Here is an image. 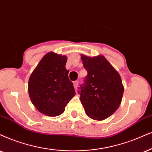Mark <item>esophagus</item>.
<instances>
[{"label": "esophagus", "mask_w": 152, "mask_h": 152, "mask_svg": "<svg viewBox=\"0 0 152 152\" xmlns=\"http://www.w3.org/2000/svg\"><path fill=\"white\" fill-rule=\"evenodd\" d=\"M78 86V80H76V81H74V87L75 88V90H76V91L77 90Z\"/></svg>", "instance_id": "esophagus-1"}]
</instances>
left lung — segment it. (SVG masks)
I'll return each mask as SVG.
<instances>
[{"label": "left lung", "mask_w": 152, "mask_h": 152, "mask_svg": "<svg viewBox=\"0 0 152 152\" xmlns=\"http://www.w3.org/2000/svg\"><path fill=\"white\" fill-rule=\"evenodd\" d=\"M81 59L88 74L78 88L80 102L90 118L104 120L121 102L124 91L121 78L104 56L82 55Z\"/></svg>", "instance_id": "8db88e82"}]
</instances>
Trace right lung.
I'll list each match as a JSON object with an SVG mask.
<instances>
[{
    "mask_svg": "<svg viewBox=\"0 0 152 152\" xmlns=\"http://www.w3.org/2000/svg\"><path fill=\"white\" fill-rule=\"evenodd\" d=\"M66 60V56L46 54L28 80L31 100L40 112L48 116L62 114L76 93L65 67Z\"/></svg>",
    "mask_w": 152,
    "mask_h": 152,
    "instance_id": "add662e5",
    "label": "right lung"
}]
</instances>
